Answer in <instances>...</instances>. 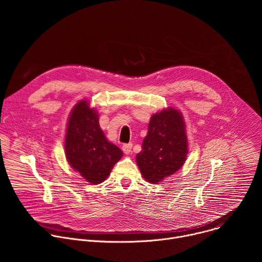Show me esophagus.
Segmentation results:
<instances>
[{
  "mask_svg": "<svg viewBox=\"0 0 262 262\" xmlns=\"http://www.w3.org/2000/svg\"><path fill=\"white\" fill-rule=\"evenodd\" d=\"M132 147H133V145H132V144H124V145L122 146V150H123V152H124L125 155L130 154V152H132Z\"/></svg>",
  "mask_w": 262,
  "mask_h": 262,
  "instance_id": "1",
  "label": "esophagus"
}]
</instances>
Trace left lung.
I'll return each mask as SVG.
<instances>
[{"label": "left lung", "mask_w": 262, "mask_h": 262, "mask_svg": "<svg viewBox=\"0 0 262 262\" xmlns=\"http://www.w3.org/2000/svg\"><path fill=\"white\" fill-rule=\"evenodd\" d=\"M188 155L185 124L179 111L169 107L152 115L137 165L143 177L159 183L177 172Z\"/></svg>", "instance_id": "left-lung-1"}]
</instances>
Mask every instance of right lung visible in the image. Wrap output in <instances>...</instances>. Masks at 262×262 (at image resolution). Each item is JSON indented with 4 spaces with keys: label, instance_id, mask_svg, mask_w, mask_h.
Listing matches in <instances>:
<instances>
[{
    "label": "right lung",
    "instance_id": "add662e5",
    "mask_svg": "<svg viewBox=\"0 0 262 262\" xmlns=\"http://www.w3.org/2000/svg\"><path fill=\"white\" fill-rule=\"evenodd\" d=\"M64 146L69 165L92 184L105 180L123 156L120 148L106 140L99 127L98 114L86 100L71 111Z\"/></svg>",
    "mask_w": 262,
    "mask_h": 262
}]
</instances>
